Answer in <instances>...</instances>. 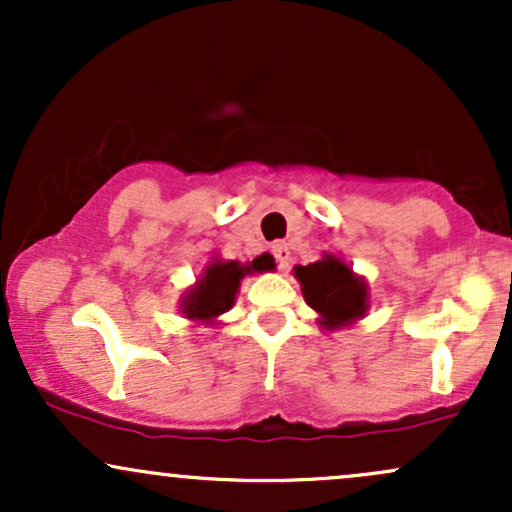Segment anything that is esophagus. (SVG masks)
<instances>
[{
  "label": "esophagus",
  "instance_id": "esophagus-1",
  "mask_svg": "<svg viewBox=\"0 0 512 512\" xmlns=\"http://www.w3.org/2000/svg\"><path fill=\"white\" fill-rule=\"evenodd\" d=\"M272 255L276 257V264H279L281 269L289 267V257H291V252H289V245H286L284 240H276V243L272 245Z\"/></svg>",
  "mask_w": 512,
  "mask_h": 512
}]
</instances>
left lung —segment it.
<instances>
[{
  "mask_svg": "<svg viewBox=\"0 0 512 512\" xmlns=\"http://www.w3.org/2000/svg\"><path fill=\"white\" fill-rule=\"evenodd\" d=\"M293 274L301 281L305 303L320 315L317 325L325 330H339L366 315L368 284L339 257L325 255L308 267H296Z\"/></svg>",
  "mask_w": 512,
  "mask_h": 512,
  "instance_id": "8db88e82",
  "label": "left lung"
}]
</instances>
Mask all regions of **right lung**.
<instances>
[{
	"label": "right lung",
	"mask_w": 512,
	"mask_h": 512,
	"mask_svg": "<svg viewBox=\"0 0 512 512\" xmlns=\"http://www.w3.org/2000/svg\"><path fill=\"white\" fill-rule=\"evenodd\" d=\"M272 267V260L267 255L255 257L252 262H223V260H211L204 269V274L199 276V281L192 286L190 291L182 296L180 310L187 320L197 322H209L214 325V320L226 310L233 308L236 303V293L240 286V279L255 272H267Z\"/></svg>",
	"instance_id": "add662e5"
}]
</instances>
